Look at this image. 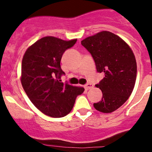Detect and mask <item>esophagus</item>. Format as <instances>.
<instances>
[{"label": "esophagus", "instance_id": "obj_1", "mask_svg": "<svg viewBox=\"0 0 152 152\" xmlns=\"http://www.w3.org/2000/svg\"><path fill=\"white\" fill-rule=\"evenodd\" d=\"M93 85H92V84H90V83H87L85 85V90H90V89L93 88Z\"/></svg>", "mask_w": 152, "mask_h": 152}]
</instances>
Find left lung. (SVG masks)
<instances>
[{
  "mask_svg": "<svg viewBox=\"0 0 152 152\" xmlns=\"http://www.w3.org/2000/svg\"><path fill=\"white\" fill-rule=\"evenodd\" d=\"M81 43L93 56L97 71L104 73L96 85L103 96L93 106L102 113H112L126 102L134 89L137 76L134 53L125 41L107 31L88 37Z\"/></svg>",
  "mask_w": 152,
  "mask_h": 152,
  "instance_id": "8db88e82",
  "label": "left lung"
}]
</instances>
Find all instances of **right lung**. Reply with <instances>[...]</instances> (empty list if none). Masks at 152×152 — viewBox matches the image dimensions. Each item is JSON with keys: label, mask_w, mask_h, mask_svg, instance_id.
Wrapping results in <instances>:
<instances>
[{"label": "right lung", "mask_w": 152, "mask_h": 152, "mask_svg": "<svg viewBox=\"0 0 152 152\" xmlns=\"http://www.w3.org/2000/svg\"><path fill=\"white\" fill-rule=\"evenodd\" d=\"M76 41L45 37L31 45L23 58V87L33 104L50 117L67 115L76 97L85 90L83 87L60 82L61 76L65 74L60 66L62 56Z\"/></svg>", "instance_id": "right-lung-1"}]
</instances>
